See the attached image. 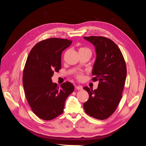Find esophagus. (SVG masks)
<instances>
[{"label":"esophagus","instance_id":"obj_1","mask_svg":"<svg viewBox=\"0 0 146 146\" xmlns=\"http://www.w3.org/2000/svg\"><path fill=\"white\" fill-rule=\"evenodd\" d=\"M76 89L78 90H83V87L80 85H77V86H76Z\"/></svg>","mask_w":146,"mask_h":146}]
</instances>
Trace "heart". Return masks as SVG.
<instances>
[{"instance_id":"obj_1","label":"heart","mask_w":146,"mask_h":146,"mask_svg":"<svg viewBox=\"0 0 146 146\" xmlns=\"http://www.w3.org/2000/svg\"><path fill=\"white\" fill-rule=\"evenodd\" d=\"M83 50H88V51H90L89 49H88V48L86 47H81L80 49H79V51H83ZM77 77L78 79H81L82 78V74L81 73H78L77 75Z\"/></svg>"}]
</instances>
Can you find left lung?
I'll return each mask as SVG.
<instances>
[{"label":"left lung","mask_w":146,"mask_h":146,"mask_svg":"<svg viewBox=\"0 0 146 146\" xmlns=\"http://www.w3.org/2000/svg\"><path fill=\"white\" fill-rule=\"evenodd\" d=\"M83 38L95 47L92 80L99 82L96 90L83 88L89 94L83 108L88 115L103 120L115 111L122 98L127 76L126 64L121 50L111 39L102 36Z\"/></svg>","instance_id":"8db88e82"}]
</instances>
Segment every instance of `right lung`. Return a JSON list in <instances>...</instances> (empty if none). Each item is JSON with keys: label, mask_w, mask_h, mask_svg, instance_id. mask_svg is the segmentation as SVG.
Listing matches in <instances>:
<instances>
[{"label": "right lung", "mask_w": 146, "mask_h": 146, "mask_svg": "<svg viewBox=\"0 0 146 146\" xmlns=\"http://www.w3.org/2000/svg\"><path fill=\"white\" fill-rule=\"evenodd\" d=\"M72 42L66 39H47L37 43L27 57L23 77L25 94L33 113L43 120L60 115L66 98L74 90L69 82L60 88L52 80L54 72L61 69L62 52Z\"/></svg>", "instance_id": "right-lung-1"}]
</instances>
